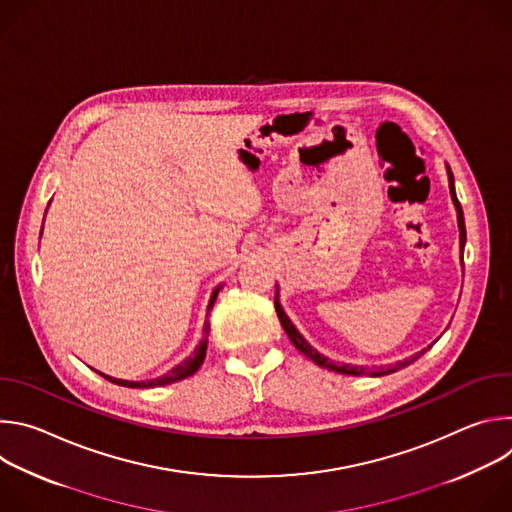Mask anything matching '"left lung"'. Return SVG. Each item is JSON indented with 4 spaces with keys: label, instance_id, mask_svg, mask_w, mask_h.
<instances>
[{
    "label": "left lung",
    "instance_id": "1",
    "mask_svg": "<svg viewBox=\"0 0 512 512\" xmlns=\"http://www.w3.org/2000/svg\"><path fill=\"white\" fill-rule=\"evenodd\" d=\"M448 174H450V194H452V200H454V206H456V210H458V227H460V247L464 249V243H466V225H464V212H462V206H460V200H458V196H456V190H454V176H452V172H450V168H448ZM275 312H277V318H279V322H281V326H283V330H285V334L289 336V340H291V344H294L304 356H308L310 360H314L318 367H322V369H330V371H336V373H342V375H356V377H360V375H369V367H354V364H334L330 358H326V356H322L316 348H312L306 340H304V336L296 330V326L289 322V318L285 316V312L281 310V306H279V302L275 300ZM429 348V346H427ZM427 348H423L421 352H417V354H413L411 358H405V360H401V362H395V364H391V367H381L377 373H371L373 377L375 375H389V373H393V371H399V369H403V367H407V364H411L413 360H417Z\"/></svg>",
    "mask_w": 512,
    "mask_h": 512
}]
</instances>
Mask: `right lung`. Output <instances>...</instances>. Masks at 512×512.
Instances as JSON below:
<instances>
[{"mask_svg": "<svg viewBox=\"0 0 512 512\" xmlns=\"http://www.w3.org/2000/svg\"><path fill=\"white\" fill-rule=\"evenodd\" d=\"M42 235V233H40ZM223 287V285H221ZM221 287H216L214 291H212V296H210V302H208V308H206V322H204V336H208V332H210V326H208V314H210V310H212V306H214V300H216V296H218V291H221ZM204 356H206V338L198 344V348L192 352V356H188L184 362H180L178 367H174L170 373H166L164 377H158V379H152V381H141V383H133V381H121V379H113V377H107V375H103V373H99L101 377H105L107 381H111V383H115V385H121V387H131V389H152V387H164V385H170V383H176V381H182V379H186V377H190V375H194L198 369H200V364H202V360H204Z\"/></svg>", "mask_w": 512, "mask_h": 512, "instance_id": "right-lung-1", "label": "right lung"}]
</instances>
